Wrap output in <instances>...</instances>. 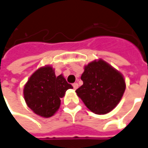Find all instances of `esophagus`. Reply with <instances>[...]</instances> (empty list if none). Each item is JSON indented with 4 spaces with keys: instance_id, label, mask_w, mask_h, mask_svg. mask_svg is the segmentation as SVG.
<instances>
[{
    "instance_id": "obj_1",
    "label": "esophagus",
    "mask_w": 148,
    "mask_h": 148,
    "mask_svg": "<svg viewBox=\"0 0 148 148\" xmlns=\"http://www.w3.org/2000/svg\"><path fill=\"white\" fill-rule=\"evenodd\" d=\"M73 87H74V90H76V89L78 87V84H77V83H74V84H73Z\"/></svg>"
}]
</instances>
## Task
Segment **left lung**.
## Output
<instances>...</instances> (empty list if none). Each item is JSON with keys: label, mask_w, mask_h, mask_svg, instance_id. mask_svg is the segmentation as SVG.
I'll return each mask as SVG.
<instances>
[{"label": "left lung", "mask_w": 148, "mask_h": 148, "mask_svg": "<svg viewBox=\"0 0 148 148\" xmlns=\"http://www.w3.org/2000/svg\"><path fill=\"white\" fill-rule=\"evenodd\" d=\"M81 79L83 85L76 90L77 95L89 110L97 114L113 110L126 89L123 74L103 59L85 66Z\"/></svg>", "instance_id": "left-lung-1"}]
</instances>
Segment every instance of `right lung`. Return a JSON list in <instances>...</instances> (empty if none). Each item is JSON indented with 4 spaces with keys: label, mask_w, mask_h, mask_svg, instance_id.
<instances>
[{
    "label": "right lung",
    "mask_w": 148,
    "mask_h": 148,
    "mask_svg": "<svg viewBox=\"0 0 148 148\" xmlns=\"http://www.w3.org/2000/svg\"><path fill=\"white\" fill-rule=\"evenodd\" d=\"M72 88L62 74L56 76L52 66H45L39 68L29 77L24 86V99L36 114L49 118L59 109L60 99L65 95L68 89Z\"/></svg>",
    "instance_id": "obj_1"
}]
</instances>
